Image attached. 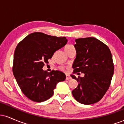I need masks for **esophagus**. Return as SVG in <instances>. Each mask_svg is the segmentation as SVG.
<instances>
[{
  "instance_id": "esophagus-1",
  "label": "esophagus",
  "mask_w": 124,
  "mask_h": 124,
  "mask_svg": "<svg viewBox=\"0 0 124 124\" xmlns=\"http://www.w3.org/2000/svg\"><path fill=\"white\" fill-rule=\"evenodd\" d=\"M66 80H69V79H71V77L70 76V75H68V74H66Z\"/></svg>"
}]
</instances>
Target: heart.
Here are the masks:
<instances>
[{"mask_svg": "<svg viewBox=\"0 0 124 124\" xmlns=\"http://www.w3.org/2000/svg\"><path fill=\"white\" fill-rule=\"evenodd\" d=\"M72 46H72V45H66V46L65 47V49H66V48L72 47ZM59 69H61V70H65V68H64L63 66H61V67H59Z\"/></svg>", "mask_w": 124, "mask_h": 124, "instance_id": "1", "label": "heart"}]
</instances>
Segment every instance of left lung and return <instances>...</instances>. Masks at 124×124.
<instances>
[{"instance_id":"obj_1","label":"left lung","mask_w":124,"mask_h":124,"mask_svg":"<svg viewBox=\"0 0 124 124\" xmlns=\"http://www.w3.org/2000/svg\"><path fill=\"white\" fill-rule=\"evenodd\" d=\"M75 42L73 73L81 72L85 76L71 75L79 83L72 93L79 103L92 104L103 98L110 86L114 70L112 55L106 44L96 38H78Z\"/></svg>"}]
</instances>
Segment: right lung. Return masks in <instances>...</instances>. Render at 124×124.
<instances>
[{"instance_id": "add662e5", "label": "right lung", "mask_w": 124, "mask_h": 124, "mask_svg": "<svg viewBox=\"0 0 124 124\" xmlns=\"http://www.w3.org/2000/svg\"><path fill=\"white\" fill-rule=\"evenodd\" d=\"M67 42L66 37L35 32L18 43L14 54L13 72L21 90L30 100H47L53 95L56 84L65 80L62 72L53 70L48 73L42 68Z\"/></svg>"}]
</instances>
